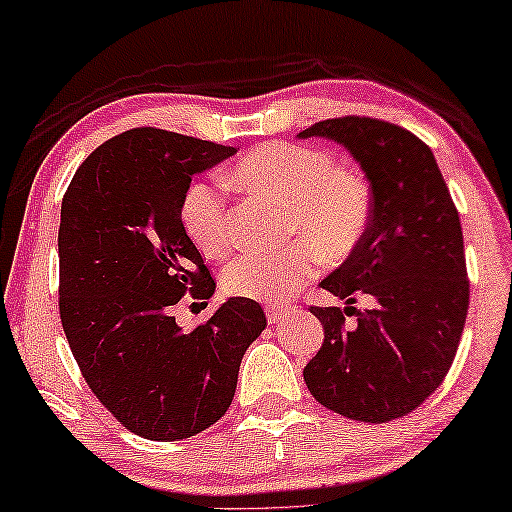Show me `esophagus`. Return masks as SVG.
<instances>
[{"mask_svg": "<svg viewBox=\"0 0 512 512\" xmlns=\"http://www.w3.org/2000/svg\"><path fill=\"white\" fill-rule=\"evenodd\" d=\"M265 317H268L270 326H277V324H282V321H284L286 310H279V307H265Z\"/></svg>", "mask_w": 512, "mask_h": 512, "instance_id": "obj_1", "label": "esophagus"}]
</instances>
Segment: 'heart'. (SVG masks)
Here are the masks:
<instances>
[{
  "mask_svg": "<svg viewBox=\"0 0 512 512\" xmlns=\"http://www.w3.org/2000/svg\"><path fill=\"white\" fill-rule=\"evenodd\" d=\"M230 179L286 207V235L300 237L277 251H247L223 272L230 296L282 303L317 272L319 258L338 263L359 247L373 212L368 179L333 165L326 151L289 142L258 146L233 167ZM181 226L202 256L221 258L233 230L219 186L195 181L181 200Z\"/></svg>",
  "mask_w": 512,
  "mask_h": 512,
  "instance_id": "1",
  "label": "heart"
}]
</instances>
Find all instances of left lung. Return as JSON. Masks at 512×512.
<instances>
[{"label":"left lung","mask_w":512,"mask_h":512,"mask_svg":"<svg viewBox=\"0 0 512 512\" xmlns=\"http://www.w3.org/2000/svg\"><path fill=\"white\" fill-rule=\"evenodd\" d=\"M345 146L366 174L373 212L359 247L321 289L345 300L312 307L324 345L303 370L328 410L382 424L419 408L440 387L457 354L468 312L464 235L457 207L429 146L377 118H328L298 132ZM354 292L376 300L351 307ZM357 326L344 328V314Z\"/></svg>","instance_id":"left-lung-1"}]
</instances>
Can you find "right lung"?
I'll use <instances>...</instances> for the list:
<instances>
[{"label":"right lung","instance_id":"add662e5","mask_svg":"<svg viewBox=\"0 0 512 512\" xmlns=\"http://www.w3.org/2000/svg\"><path fill=\"white\" fill-rule=\"evenodd\" d=\"M233 146L137 128L90 153L60 209V319L88 387L137 436L170 443L226 415L247 347L263 333L256 300L228 298L193 331L172 307L216 289L181 226L195 174Z\"/></svg>","mask_w":512,"mask_h":512}]
</instances>
